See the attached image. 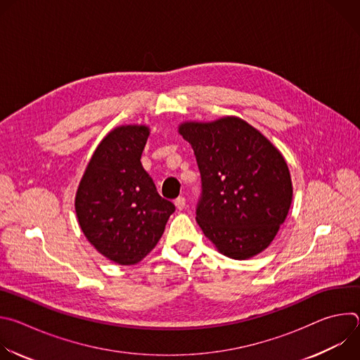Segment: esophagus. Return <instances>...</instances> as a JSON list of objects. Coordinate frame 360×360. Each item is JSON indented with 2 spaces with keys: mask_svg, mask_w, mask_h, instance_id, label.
Listing matches in <instances>:
<instances>
[{
  "mask_svg": "<svg viewBox=\"0 0 360 360\" xmlns=\"http://www.w3.org/2000/svg\"><path fill=\"white\" fill-rule=\"evenodd\" d=\"M185 205H186V199H185L184 196H178V198L175 199V207H176V210L182 211V210L185 208Z\"/></svg>",
  "mask_w": 360,
  "mask_h": 360,
  "instance_id": "1",
  "label": "esophagus"
}]
</instances>
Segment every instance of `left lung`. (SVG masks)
<instances>
[{
	"label": "left lung",
	"mask_w": 360,
	"mask_h": 360,
	"mask_svg": "<svg viewBox=\"0 0 360 360\" xmlns=\"http://www.w3.org/2000/svg\"><path fill=\"white\" fill-rule=\"evenodd\" d=\"M179 134L191 143L200 172L196 222L205 236L232 259L266 249L292 202L290 174L281 152L235 117L185 122Z\"/></svg>",
	"instance_id": "8db88e82"
}]
</instances>
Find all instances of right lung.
<instances>
[{
	"instance_id": "right-lung-1",
	"label": "right lung",
	"mask_w": 360,
	"mask_h": 360,
	"mask_svg": "<svg viewBox=\"0 0 360 360\" xmlns=\"http://www.w3.org/2000/svg\"><path fill=\"white\" fill-rule=\"evenodd\" d=\"M148 135L143 125L111 131L95 149L77 191L75 211L84 235L120 265L142 261L175 211L142 168Z\"/></svg>"
}]
</instances>
